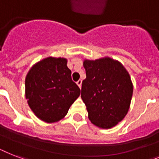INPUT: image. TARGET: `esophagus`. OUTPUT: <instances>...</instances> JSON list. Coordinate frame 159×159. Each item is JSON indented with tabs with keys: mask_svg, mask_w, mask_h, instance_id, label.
Instances as JSON below:
<instances>
[{
	"mask_svg": "<svg viewBox=\"0 0 159 159\" xmlns=\"http://www.w3.org/2000/svg\"><path fill=\"white\" fill-rule=\"evenodd\" d=\"M82 80H78V81H77V86H78V87H79L80 88L82 87Z\"/></svg>",
	"mask_w": 159,
	"mask_h": 159,
	"instance_id": "esophagus-1",
	"label": "esophagus"
}]
</instances>
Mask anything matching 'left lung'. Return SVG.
Here are the masks:
<instances>
[{
  "label": "left lung",
  "mask_w": 159,
  "mask_h": 159,
  "mask_svg": "<svg viewBox=\"0 0 159 159\" xmlns=\"http://www.w3.org/2000/svg\"><path fill=\"white\" fill-rule=\"evenodd\" d=\"M87 78L82 84V101L88 118L101 129L113 128L127 115L133 96L128 71L118 60L104 57L84 59Z\"/></svg>",
  "instance_id": "1"
}]
</instances>
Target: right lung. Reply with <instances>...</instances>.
I'll return each mask as SVG.
<instances>
[{
  "mask_svg": "<svg viewBox=\"0 0 159 159\" xmlns=\"http://www.w3.org/2000/svg\"><path fill=\"white\" fill-rule=\"evenodd\" d=\"M65 57H48L31 67L25 77V98L33 113L47 123L64 118L79 97Z\"/></svg>",
  "mask_w": 159,
  "mask_h": 159,
  "instance_id": "add662e5",
  "label": "right lung"
}]
</instances>
